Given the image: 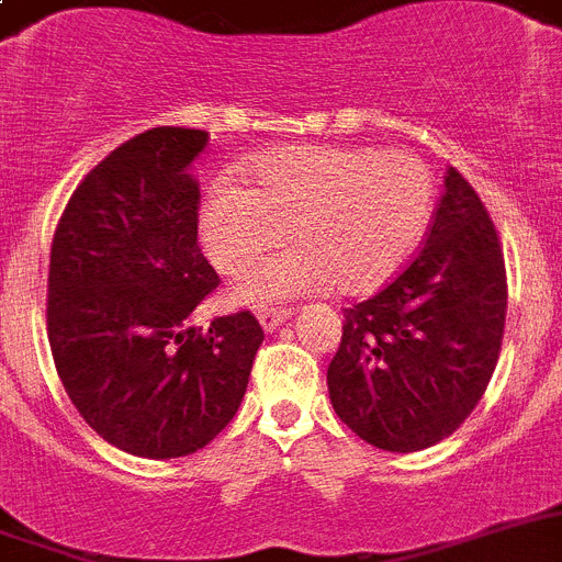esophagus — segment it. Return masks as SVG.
<instances>
[{
    "label": "esophagus",
    "mask_w": 562,
    "mask_h": 562,
    "mask_svg": "<svg viewBox=\"0 0 562 562\" xmlns=\"http://www.w3.org/2000/svg\"><path fill=\"white\" fill-rule=\"evenodd\" d=\"M285 318H291V307H260L257 311V322L266 333H274Z\"/></svg>",
    "instance_id": "esophagus-1"
}]
</instances>
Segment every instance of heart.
I'll return each mask as SVG.
<instances>
[{
  "label": "heart",
  "instance_id": "obj_1",
  "mask_svg": "<svg viewBox=\"0 0 562 562\" xmlns=\"http://www.w3.org/2000/svg\"><path fill=\"white\" fill-rule=\"evenodd\" d=\"M240 184H215L201 206V244L226 274L288 237L296 246L240 277L244 305L296 293H372L401 274L434 206V176L408 154L293 145L257 156Z\"/></svg>",
  "mask_w": 562,
  "mask_h": 562
}]
</instances>
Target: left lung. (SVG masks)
<instances>
[{"instance_id": "left-lung-1", "label": "left lung", "mask_w": 562, "mask_h": 562, "mask_svg": "<svg viewBox=\"0 0 562 562\" xmlns=\"http://www.w3.org/2000/svg\"><path fill=\"white\" fill-rule=\"evenodd\" d=\"M507 316L495 226L457 168L426 246L394 282L344 313L330 403L363 442L394 453L451 437L493 378Z\"/></svg>"}]
</instances>
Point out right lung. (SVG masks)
Instances as JSON below:
<instances>
[{
    "label": "right lung",
    "mask_w": 562,
    "mask_h": 562,
    "mask_svg": "<svg viewBox=\"0 0 562 562\" xmlns=\"http://www.w3.org/2000/svg\"><path fill=\"white\" fill-rule=\"evenodd\" d=\"M206 131L161 125L80 181L49 251L47 333L80 417L145 459L195 453L246 394L262 330L249 311L190 325L218 285L199 249Z\"/></svg>",
    "instance_id": "add662e5"
}]
</instances>
